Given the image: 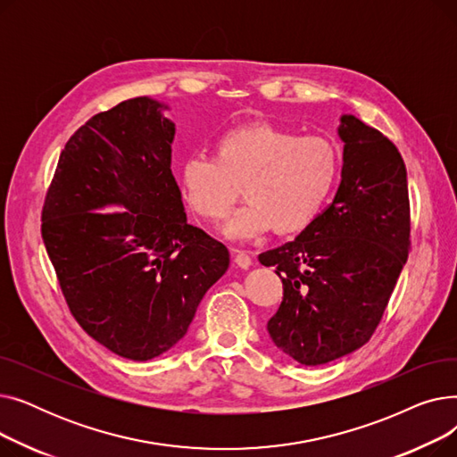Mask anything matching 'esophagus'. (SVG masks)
<instances>
[{"instance_id": "1", "label": "esophagus", "mask_w": 457, "mask_h": 457, "mask_svg": "<svg viewBox=\"0 0 457 457\" xmlns=\"http://www.w3.org/2000/svg\"><path fill=\"white\" fill-rule=\"evenodd\" d=\"M235 265L238 269H250L252 267V257L248 252H243V250H235Z\"/></svg>"}]
</instances>
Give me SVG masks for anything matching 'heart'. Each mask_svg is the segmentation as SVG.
<instances>
[{
  "label": "heart",
  "mask_w": 457,
  "mask_h": 457,
  "mask_svg": "<svg viewBox=\"0 0 457 457\" xmlns=\"http://www.w3.org/2000/svg\"><path fill=\"white\" fill-rule=\"evenodd\" d=\"M341 150L326 137L255 122L231 128L216 140V155L192 154L181 168L185 196L200 216L220 220L245 183L246 204L222 226L229 238L279 235L317 220L339 179Z\"/></svg>",
  "instance_id": "b5f03b06"
}]
</instances>
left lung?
<instances>
[{"label": "left lung", "mask_w": 457, "mask_h": 457, "mask_svg": "<svg viewBox=\"0 0 457 457\" xmlns=\"http://www.w3.org/2000/svg\"><path fill=\"white\" fill-rule=\"evenodd\" d=\"M341 185L295 241L259 255L283 300L267 329L295 361L317 367L361 348L376 331L411 245L405 164L395 144L343 114Z\"/></svg>", "instance_id": "1"}]
</instances>
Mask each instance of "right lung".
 <instances>
[{"label": "right lung", "mask_w": 457, "mask_h": 457, "mask_svg": "<svg viewBox=\"0 0 457 457\" xmlns=\"http://www.w3.org/2000/svg\"><path fill=\"white\" fill-rule=\"evenodd\" d=\"M164 109L140 96L94 114L66 142L42 209L70 313L131 361L174 348L229 267L228 248L187 222ZM109 204L125 209L99 211Z\"/></svg>", "instance_id": "obj_1"}]
</instances>
